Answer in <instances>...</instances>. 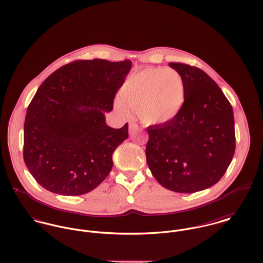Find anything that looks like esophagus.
<instances>
[{"label":"esophagus","instance_id":"1","mask_svg":"<svg viewBox=\"0 0 263 263\" xmlns=\"http://www.w3.org/2000/svg\"><path fill=\"white\" fill-rule=\"evenodd\" d=\"M139 129H140V126H139V124H138V123H136V122H129L128 133H129L130 135L135 134V133H136V132H138Z\"/></svg>","mask_w":263,"mask_h":263}]
</instances>
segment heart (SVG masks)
Instances as JSON below:
<instances>
[{
    "instance_id": "heart-1",
    "label": "heart",
    "mask_w": 263,
    "mask_h": 263,
    "mask_svg": "<svg viewBox=\"0 0 263 263\" xmlns=\"http://www.w3.org/2000/svg\"><path fill=\"white\" fill-rule=\"evenodd\" d=\"M125 106L137 110L148 124H164L181 112L185 103L182 76L173 69L147 68L130 76L120 93ZM120 111H124L118 105Z\"/></svg>"
}]
</instances>
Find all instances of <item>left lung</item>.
<instances>
[{
    "instance_id": "1",
    "label": "left lung",
    "mask_w": 263,
    "mask_h": 263,
    "mask_svg": "<svg viewBox=\"0 0 263 263\" xmlns=\"http://www.w3.org/2000/svg\"><path fill=\"white\" fill-rule=\"evenodd\" d=\"M169 66L183 78L185 103L170 122L147 128V163L163 187L192 193L216 184L233 159V108L202 70L182 63Z\"/></svg>"
}]
</instances>
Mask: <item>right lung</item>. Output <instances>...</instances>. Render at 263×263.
Returning a JSON list of instances; mask_svg holds the SVG:
<instances>
[{"instance_id": "add662e5", "label": "right lung", "mask_w": 263, "mask_h": 263, "mask_svg": "<svg viewBox=\"0 0 263 263\" xmlns=\"http://www.w3.org/2000/svg\"><path fill=\"white\" fill-rule=\"evenodd\" d=\"M132 68L127 60H79L48 76L28 105L23 158L41 186L62 195L97 187L112 169L114 150L128 137L106 124L117 91Z\"/></svg>"}]
</instances>
